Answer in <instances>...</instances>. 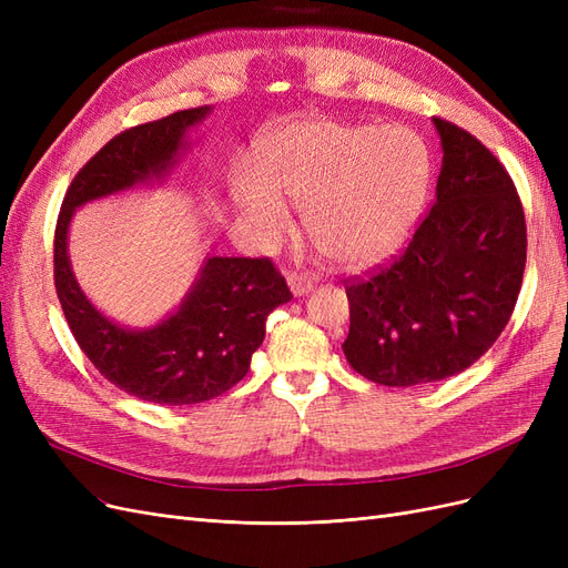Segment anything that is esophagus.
I'll return each mask as SVG.
<instances>
[{
  "label": "esophagus",
  "instance_id": "esophagus-1",
  "mask_svg": "<svg viewBox=\"0 0 568 568\" xmlns=\"http://www.w3.org/2000/svg\"><path fill=\"white\" fill-rule=\"evenodd\" d=\"M288 286H291V294H294V296H305V294H311V291H313V280L305 277V274L294 272V274H288Z\"/></svg>",
  "mask_w": 568,
  "mask_h": 568
}]
</instances>
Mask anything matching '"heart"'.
<instances>
[{"mask_svg": "<svg viewBox=\"0 0 568 568\" xmlns=\"http://www.w3.org/2000/svg\"><path fill=\"white\" fill-rule=\"evenodd\" d=\"M432 182V156L400 125L303 120L267 136L263 173L242 168L234 199L263 246L291 230L284 201L303 205L313 242L338 265L382 261L407 236Z\"/></svg>", "mask_w": 568, "mask_h": 568, "instance_id": "heart-1", "label": "heart"}]
</instances>
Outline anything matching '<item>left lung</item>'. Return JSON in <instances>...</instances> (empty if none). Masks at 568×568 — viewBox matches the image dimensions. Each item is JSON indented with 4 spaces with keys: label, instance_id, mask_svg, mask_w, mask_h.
<instances>
[{
    "label": "left lung",
    "instance_id": "8db88e82",
    "mask_svg": "<svg viewBox=\"0 0 568 568\" xmlns=\"http://www.w3.org/2000/svg\"><path fill=\"white\" fill-rule=\"evenodd\" d=\"M436 203L403 255L346 286L351 367L382 386H419L471 367L507 326L526 267V222L503 163L434 118Z\"/></svg>",
    "mask_w": 568,
    "mask_h": 568
}]
</instances>
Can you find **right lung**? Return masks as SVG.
Listing matches in <instances>:
<instances>
[{
    "instance_id": "1",
    "label": "right lung",
    "mask_w": 568,
    "mask_h": 568,
    "mask_svg": "<svg viewBox=\"0 0 568 568\" xmlns=\"http://www.w3.org/2000/svg\"><path fill=\"white\" fill-rule=\"evenodd\" d=\"M211 111L186 109L115 134L68 186L57 222L54 282L78 346L120 390L159 405L205 403L244 379L267 315L291 301L284 277L270 257L209 255L178 311L132 329L84 296L68 257V227L84 203L165 180L192 146L186 132Z\"/></svg>"
}]
</instances>
